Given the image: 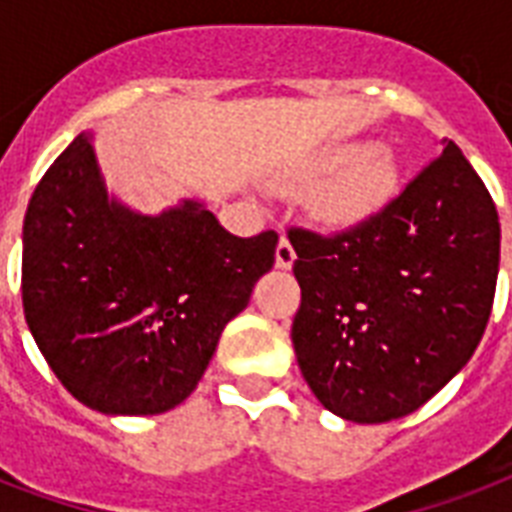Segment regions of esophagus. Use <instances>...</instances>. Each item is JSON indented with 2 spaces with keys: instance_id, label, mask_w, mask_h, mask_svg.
I'll return each mask as SVG.
<instances>
[{
  "instance_id": "34e87169",
  "label": "esophagus",
  "mask_w": 512,
  "mask_h": 512,
  "mask_svg": "<svg viewBox=\"0 0 512 512\" xmlns=\"http://www.w3.org/2000/svg\"><path fill=\"white\" fill-rule=\"evenodd\" d=\"M295 257H297L295 255V247L289 244L287 236H281L279 247H276V265L287 271V268H292V265H295Z\"/></svg>"
}]
</instances>
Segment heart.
Instances as JSON below:
<instances>
[{"label": "heart", "mask_w": 512, "mask_h": 512, "mask_svg": "<svg viewBox=\"0 0 512 512\" xmlns=\"http://www.w3.org/2000/svg\"><path fill=\"white\" fill-rule=\"evenodd\" d=\"M340 172L324 188L313 193L311 212L327 228H353L377 215L396 191L398 172L388 154L374 146H345L324 156L305 177L295 180L292 188L311 185L316 177Z\"/></svg>", "instance_id": "heart-1"}]
</instances>
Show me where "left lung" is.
Wrapping results in <instances>:
<instances>
[{
  "label": "left lung",
  "instance_id": "1",
  "mask_svg": "<svg viewBox=\"0 0 512 512\" xmlns=\"http://www.w3.org/2000/svg\"><path fill=\"white\" fill-rule=\"evenodd\" d=\"M300 308L292 342L324 409L388 422L420 409L484 337L500 217L452 140L396 199L335 236L289 228Z\"/></svg>",
  "mask_w": 512,
  "mask_h": 512
}]
</instances>
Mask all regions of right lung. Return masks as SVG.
<instances>
[{"mask_svg":"<svg viewBox=\"0 0 512 512\" xmlns=\"http://www.w3.org/2000/svg\"><path fill=\"white\" fill-rule=\"evenodd\" d=\"M92 135L52 162L23 220V313L63 388L103 414L191 396L279 233L239 239L201 201L140 215L108 196Z\"/></svg>","mask_w":512,"mask_h":512,"instance_id":"right-lung-1","label":"right lung"}]
</instances>
